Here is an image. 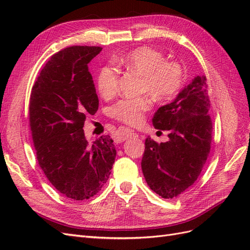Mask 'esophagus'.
Listing matches in <instances>:
<instances>
[{
  "mask_svg": "<svg viewBox=\"0 0 250 250\" xmlns=\"http://www.w3.org/2000/svg\"><path fill=\"white\" fill-rule=\"evenodd\" d=\"M138 137H139L138 133H135L133 130H128L126 132V134H125V137L123 138V141L128 140V139H131V138H138Z\"/></svg>",
  "mask_w": 250,
  "mask_h": 250,
  "instance_id": "1",
  "label": "esophagus"
}]
</instances>
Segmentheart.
Returning <instances> with one entry per match:
<instances>
[{
  "mask_svg": "<svg viewBox=\"0 0 250 250\" xmlns=\"http://www.w3.org/2000/svg\"><path fill=\"white\" fill-rule=\"evenodd\" d=\"M113 63L125 67L142 76L141 90L148 92L155 100L167 101L175 96L184 82V70L174 62H166L163 53L149 47H140L127 54L116 57ZM119 73L111 65L102 66L97 76V89L99 94L109 99L117 94ZM151 106V100L145 96L138 99L118 102L112 106L110 115L113 119L128 125H137L144 112Z\"/></svg>",
  "mask_w": 250,
  "mask_h": 250,
  "instance_id": "heart-1",
  "label": "heart"
}]
</instances>
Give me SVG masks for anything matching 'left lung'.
I'll return each instance as SVG.
<instances>
[{
  "label": "left lung",
  "mask_w": 250,
  "mask_h": 250,
  "mask_svg": "<svg viewBox=\"0 0 250 250\" xmlns=\"http://www.w3.org/2000/svg\"><path fill=\"white\" fill-rule=\"evenodd\" d=\"M206 76H196L173 102L154 113L152 124L169 130V141H145L142 170L151 190L172 199L191 187L203 169L210 150L213 124Z\"/></svg>",
  "instance_id": "8db88e82"
}]
</instances>
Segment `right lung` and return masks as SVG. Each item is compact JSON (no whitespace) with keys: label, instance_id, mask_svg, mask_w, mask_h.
Returning a JSON list of instances; mask_svg holds the SVG:
<instances>
[{"label":"right lung","instance_id":"1","mask_svg":"<svg viewBox=\"0 0 250 250\" xmlns=\"http://www.w3.org/2000/svg\"><path fill=\"white\" fill-rule=\"evenodd\" d=\"M100 47L73 46L53 55L31 90L29 121L36 158L52 186L67 198L86 200L106 183L117 151L109 135L93 144L83 126L99 106L90 60Z\"/></svg>","mask_w":250,"mask_h":250}]
</instances>
